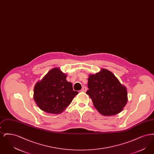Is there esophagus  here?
<instances>
[{"mask_svg": "<svg viewBox=\"0 0 154 154\" xmlns=\"http://www.w3.org/2000/svg\"><path fill=\"white\" fill-rule=\"evenodd\" d=\"M81 91V92H86L87 91V88L86 87H84L82 88V89Z\"/></svg>", "mask_w": 154, "mask_h": 154, "instance_id": "esophagus-1", "label": "esophagus"}]
</instances>
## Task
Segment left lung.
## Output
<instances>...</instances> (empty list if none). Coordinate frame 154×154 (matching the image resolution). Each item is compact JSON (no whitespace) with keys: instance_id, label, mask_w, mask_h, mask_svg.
Instances as JSON below:
<instances>
[{"instance_id":"left-lung-1","label":"left lung","mask_w":154,"mask_h":154,"mask_svg":"<svg viewBox=\"0 0 154 154\" xmlns=\"http://www.w3.org/2000/svg\"><path fill=\"white\" fill-rule=\"evenodd\" d=\"M88 80L89 90L86 94L100 114L112 116L122 111L128 102L127 89L114 74L102 69L96 73L89 74Z\"/></svg>"}]
</instances>
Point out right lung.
<instances>
[{
	"label": "right lung",
	"instance_id": "add662e5",
	"mask_svg": "<svg viewBox=\"0 0 154 154\" xmlns=\"http://www.w3.org/2000/svg\"><path fill=\"white\" fill-rule=\"evenodd\" d=\"M67 75L58 67L50 70L34 87L33 99L37 106L45 112L59 114L72 102L79 92L66 80Z\"/></svg>",
	"mask_w": 154,
	"mask_h": 154
}]
</instances>
